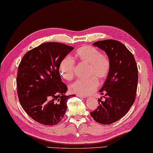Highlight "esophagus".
Wrapping results in <instances>:
<instances>
[{"mask_svg":"<svg viewBox=\"0 0 153 153\" xmlns=\"http://www.w3.org/2000/svg\"><path fill=\"white\" fill-rule=\"evenodd\" d=\"M76 96L80 97V98H85L87 97V96H85V95H83V94H77Z\"/></svg>","mask_w":153,"mask_h":153,"instance_id":"esophagus-1","label":"esophagus"}]
</instances>
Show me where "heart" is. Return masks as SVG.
Segmentation results:
<instances>
[{"label": "heart", "mask_w": 153, "mask_h": 153, "mask_svg": "<svg viewBox=\"0 0 153 153\" xmlns=\"http://www.w3.org/2000/svg\"><path fill=\"white\" fill-rule=\"evenodd\" d=\"M75 56L82 62L89 64L88 79L78 80L70 85L69 89L72 93L88 95L94 92L98 86L99 80H102L108 75L111 69L109 57L96 48L84 46L76 49ZM75 62L72 57L66 56L63 58L59 64V71L64 80L70 81L74 77ZM94 76V77H92Z\"/></svg>", "instance_id": "heart-1"}]
</instances>
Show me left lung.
Masks as SVG:
<instances>
[{
  "label": "left lung",
  "instance_id": "8db88e82",
  "mask_svg": "<svg viewBox=\"0 0 153 153\" xmlns=\"http://www.w3.org/2000/svg\"><path fill=\"white\" fill-rule=\"evenodd\" d=\"M104 51L111 62L110 71L102 88L105 100L98 99V106L90 113L101 124L118 121L129 111L135 100L138 80V68L133 54L124 45L114 40L93 43Z\"/></svg>",
  "mask_w": 153,
  "mask_h": 153
}]
</instances>
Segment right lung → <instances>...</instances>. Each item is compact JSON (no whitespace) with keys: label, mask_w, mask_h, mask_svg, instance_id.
Instances as JSON below:
<instances>
[{"label":"right lung","mask_w":153,"mask_h":153,"mask_svg":"<svg viewBox=\"0 0 153 153\" xmlns=\"http://www.w3.org/2000/svg\"><path fill=\"white\" fill-rule=\"evenodd\" d=\"M74 49L59 42H46L27 52L19 65L16 77L20 105L34 120L54 126L63 119L68 88L62 82L59 64Z\"/></svg>","instance_id":"add662e5"}]
</instances>
